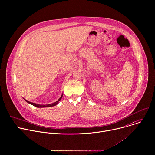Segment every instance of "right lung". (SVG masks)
<instances>
[{
  "label": "right lung",
  "mask_w": 155,
  "mask_h": 155,
  "mask_svg": "<svg viewBox=\"0 0 155 155\" xmlns=\"http://www.w3.org/2000/svg\"><path fill=\"white\" fill-rule=\"evenodd\" d=\"M62 96H63V94L61 95V97L59 98V100H58L57 101H55V103H51V104H36V103H34L30 102V101H28V100H25V99H24V100H25V101H26L28 103H29V104H31V105H33V106H35V107H52V106H55V105H57V104L59 103V101H61V100L62 99Z\"/></svg>",
  "instance_id": "add662e5"
}]
</instances>
